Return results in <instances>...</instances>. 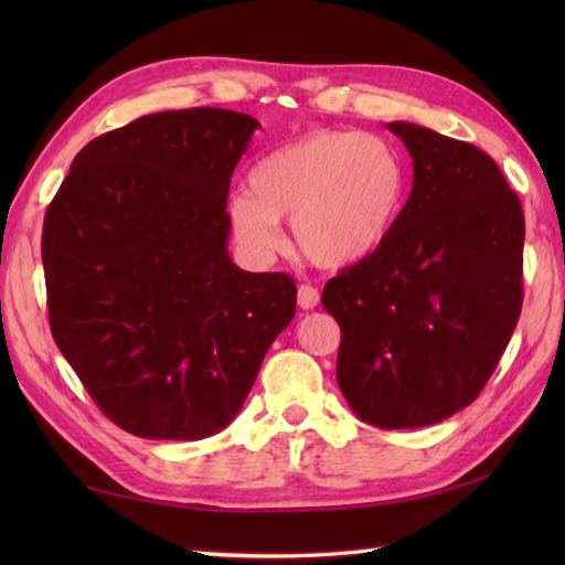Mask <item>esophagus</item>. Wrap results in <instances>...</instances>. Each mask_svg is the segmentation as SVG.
<instances>
[{"label":"esophagus","instance_id":"obj_1","mask_svg":"<svg viewBox=\"0 0 565 565\" xmlns=\"http://www.w3.org/2000/svg\"><path fill=\"white\" fill-rule=\"evenodd\" d=\"M318 303H320V291L316 286H308V284L298 286V306L303 310H313Z\"/></svg>","mask_w":565,"mask_h":565}]
</instances>
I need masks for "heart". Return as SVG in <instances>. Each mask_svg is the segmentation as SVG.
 I'll list each match as a JSON object with an SVG mask.
<instances>
[{"mask_svg":"<svg viewBox=\"0 0 565 565\" xmlns=\"http://www.w3.org/2000/svg\"><path fill=\"white\" fill-rule=\"evenodd\" d=\"M407 196V167L388 140L359 130H313L252 167L249 191L227 218L247 255L269 259L291 218L296 247L328 269L352 267L386 243Z\"/></svg>","mask_w":565,"mask_h":565,"instance_id":"obj_1","label":"heart"}]
</instances>
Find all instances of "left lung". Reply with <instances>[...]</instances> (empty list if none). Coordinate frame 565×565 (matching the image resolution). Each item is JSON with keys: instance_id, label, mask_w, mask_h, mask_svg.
Returning a JSON list of instances; mask_svg holds the SVG:
<instances>
[{"instance_id": "left-lung-1", "label": "left lung", "mask_w": 565, "mask_h": 565, "mask_svg": "<svg viewBox=\"0 0 565 565\" xmlns=\"http://www.w3.org/2000/svg\"><path fill=\"white\" fill-rule=\"evenodd\" d=\"M413 191L374 255L322 289L342 342L338 383L354 415L413 429L471 405L522 310L524 213L490 154L393 121Z\"/></svg>"}]
</instances>
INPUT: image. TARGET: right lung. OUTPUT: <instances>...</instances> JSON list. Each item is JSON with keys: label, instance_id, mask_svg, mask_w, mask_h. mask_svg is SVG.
<instances>
[{"label": "right lung", "instance_id": "right-lung-1", "mask_svg": "<svg viewBox=\"0 0 565 565\" xmlns=\"http://www.w3.org/2000/svg\"><path fill=\"white\" fill-rule=\"evenodd\" d=\"M255 118L142 116L87 142L45 211L57 350L102 413L146 439L211 437L296 313L289 274L227 255V189Z\"/></svg>", "mask_w": 565, "mask_h": 565}]
</instances>
